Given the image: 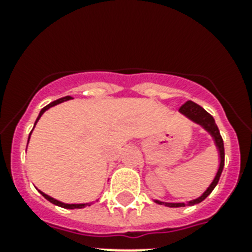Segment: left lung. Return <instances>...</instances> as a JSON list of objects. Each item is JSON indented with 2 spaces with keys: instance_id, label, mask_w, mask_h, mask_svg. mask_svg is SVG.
<instances>
[{
  "instance_id": "left-lung-1",
  "label": "left lung",
  "mask_w": 252,
  "mask_h": 252,
  "mask_svg": "<svg viewBox=\"0 0 252 252\" xmlns=\"http://www.w3.org/2000/svg\"><path fill=\"white\" fill-rule=\"evenodd\" d=\"M179 111L183 115H186L188 119H191L192 122L197 123L200 126H203L204 129L208 130L209 133L212 134V137L215 138L216 146H217V149L220 152V167L219 171L216 174L215 179L211 183V186L208 187V189L204 192L203 195L197 197V199L192 200L188 203V205H193V204H199L201 203L204 199H207L208 196L211 195V192L215 189V187L217 186L220 180V176H221V172L223 170V165H225V149H223V141L222 137H221V134H220L219 126L216 124L215 119L212 116L211 114H208L207 111L204 110L203 107L199 106V104H196L195 102H192V100H187V102L184 103L183 106H180ZM156 203L162 204V205H166V207H171V208H178V207H186V204L184 203H163V201H158L156 200Z\"/></svg>"
}]
</instances>
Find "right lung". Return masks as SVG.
<instances>
[{"label":"right lung","mask_w":252,"mask_h":252,"mask_svg":"<svg viewBox=\"0 0 252 252\" xmlns=\"http://www.w3.org/2000/svg\"><path fill=\"white\" fill-rule=\"evenodd\" d=\"M69 99H72V96H64V98H60V99H57V100H55V102L49 103L48 106H45L44 108H41L40 114H39V116H37L35 124H36L37 120L41 118V115L44 114L45 111L48 110V108H51V107H53V106H56V104H59V103L65 102V100H69ZM31 132H32V130H31ZM30 134H31V133H30ZM29 140H30V136H29ZM39 192H40L41 195L44 196L45 199L48 200V201H51L52 204H55V205H59V207H61V208H66V209H76V208H85V207H86V204H65V203H61V201H59V200L53 199V197H51V196H48V195H45L44 192H41V191H39Z\"/></svg>","instance_id":"add662e5"}]
</instances>
